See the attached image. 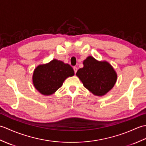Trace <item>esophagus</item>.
Returning <instances> with one entry per match:
<instances>
[{
    "instance_id": "esophagus-1",
    "label": "esophagus",
    "mask_w": 146,
    "mask_h": 146,
    "mask_svg": "<svg viewBox=\"0 0 146 146\" xmlns=\"http://www.w3.org/2000/svg\"><path fill=\"white\" fill-rule=\"evenodd\" d=\"M73 70H74V71H75V73H76L77 72V70H78V68H77L76 66H74Z\"/></svg>"
}]
</instances>
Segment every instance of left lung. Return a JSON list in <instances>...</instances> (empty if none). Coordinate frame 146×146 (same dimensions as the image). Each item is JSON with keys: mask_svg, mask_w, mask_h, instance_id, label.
<instances>
[{"mask_svg": "<svg viewBox=\"0 0 146 146\" xmlns=\"http://www.w3.org/2000/svg\"><path fill=\"white\" fill-rule=\"evenodd\" d=\"M84 66L77 71L78 76L86 88L93 94L103 96L113 87L117 74L107 61H98L89 56L83 61Z\"/></svg>", "mask_w": 146, "mask_h": 146, "instance_id": "obj_1", "label": "left lung"}]
</instances>
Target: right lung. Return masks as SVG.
<instances>
[{"label":"right lung","mask_w":146,"mask_h":146,"mask_svg":"<svg viewBox=\"0 0 146 146\" xmlns=\"http://www.w3.org/2000/svg\"><path fill=\"white\" fill-rule=\"evenodd\" d=\"M74 75L73 68L63 61L53 60L49 63L39 65L35 70L33 84L44 95H51L60 88L66 78Z\"/></svg>","instance_id":"right-lung-1"}]
</instances>
